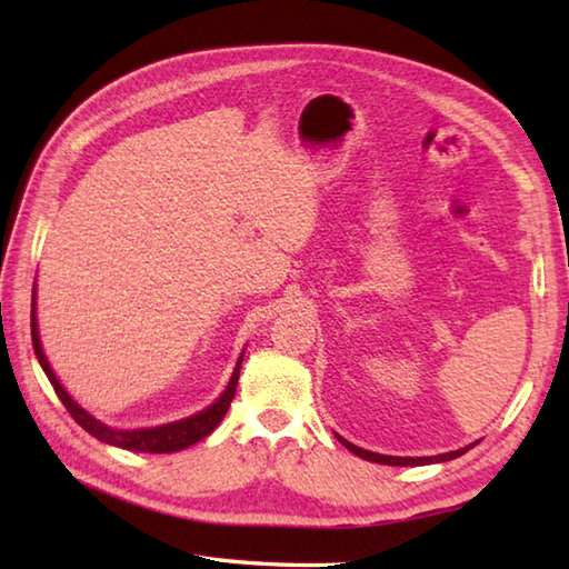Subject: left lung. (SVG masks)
I'll use <instances>...</instances> for the list:
<instances>
[{
  "label": "left lung",
  "mask_w": 569,
  "mask_h": 569,
  "mask_svg": "<svg viewBox=\"0 0 569 569\" xmlns=\"http://www.w3.org/2000/svg\"><path fill=\"white\" fill-rule=\"evenodd\" d=\"M340 438V435H337ZM340 442L347 447V450H352L357 457L361 459H369V462H379V465H391V467H418V465H432V462H447V459H455L459 455H465L469 447H462V450H455V452H445L438 457H389V455H377V452H369V450H361V447L347 442L340 438Z\"/></svg>",
  "instance_id": "8db88e82"
}]
</instances>
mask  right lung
Masks as SVG:
<instances>
[{
    "mask_svg": "<svg viewBox=\"0 0 569 569\" xmlns=\"http://www.w3.org/2000/svg\"><path fill=\"white\" fill-rule=\"evenodd\" d=\"M31 342H33V352H36V357H39L48 381L53 383L58 398L68 408V413L72 416V420H76L78 426L88 430L90 435H94L98 440L117 445V447H124V450H134V452H153V455L178 452V450H186V447H190V445H196L202 438H208V435L217 426H220V420L224 418L229 403H232L234 391H237V381H239V369H241V357H239L237 369L232 373V379H229L224 393L217 398V401L210 408H204L202 413H198V416H190V418L178 420V422H168V426H161V428L112 430V428L102 426L100 420H94L90 413H84V410L66 393L63 386L58 383L56 373L51 371V367H48V359H46L43 349H41L39 328H36V312L33 310H31Z\"/></svg>",
    "mask_w": 569,
    "mask_h": 569,
    "instance_id": "obj_1",
    "label": "right lung"
}]
</instances>
